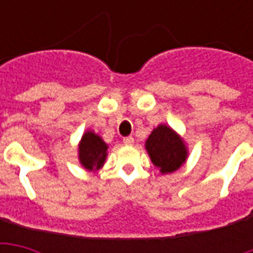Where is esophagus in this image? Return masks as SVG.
I'll list each match as a JSON object with an SVG mask.
<instances>
[{"label":"esophagus","mask_w":253,"mask_h":253,"mask_svg":"<svg viewBox=\"0 0 253 253\" xmlns=\"http://www.w3.org/2000/svg\"><path fill=\"white\" fill-rule=\"evenodd\" d=\"M123 143L127 145V146H131L132 143H134V138H132L131 135H130V137H125L123 138Z\"/></svg>","instance_id":"34e87169"}]
</instances>
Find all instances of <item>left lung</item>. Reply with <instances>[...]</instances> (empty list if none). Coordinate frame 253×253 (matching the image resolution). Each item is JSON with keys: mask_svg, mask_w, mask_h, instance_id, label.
Listing matches in <instances>:
<instances>
[{"mask_svg": "<svg viewBox=\"0 0 253 253\" xmlns=\"http://www.w3.org/2000/svg\"><path fill=\"white\" fill-rule=\"evenodd\" d=\"M146 150L152 163L163 173L175 172L187 159V149L183 139L170 127L164 125L154 128L149 135Z\"/></svg>", "mask_w": 253, "mask_h": 253, "instance_id": "left-lung-1", "label": "left lung"}]
</instances>
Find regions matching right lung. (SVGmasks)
Here are the masks:
<instances>
[{
    "label": "right lung",
    "mask_w": 253,
    "mask_h": 253,
    "mask_svg": "<svg viewBox=\"0 0 253 253\" xmlns=\"http://www.w3.org/2000/svg\"><path fill=\"white\" fill-rule=\"evenodd\" d=\"M107 148L108 146L99 135L92 131L85 132L78 148L81 164L89 170L101 168L107 157Z\"/></svg>",
    "instance_id": "right-lung-1"
}]
</instances>
